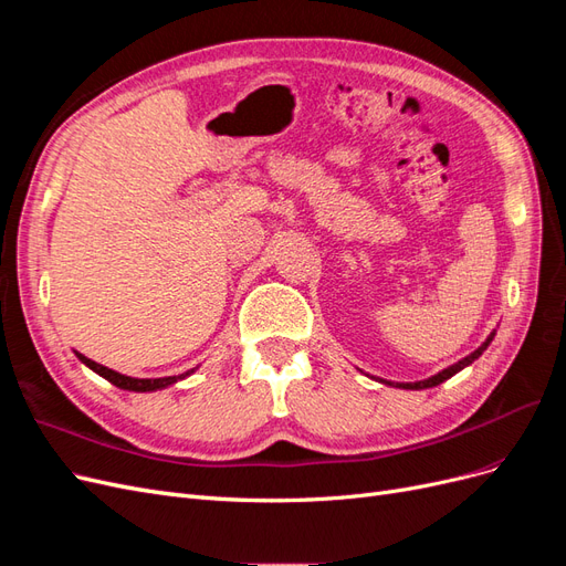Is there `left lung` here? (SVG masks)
I'll return each instance as SVG.
<instances>
[{
	"instance_id": "obj_1",
	"label": "left lung",
	"mask_w": 566,
	"mask_h": 566,
	"mask_svg": "<svg viewBox=\"0 0 566 566\" xmlns=\"http://www.w3.org/2000/svg\"><path fill=\"white\" fill-rule=\"evenodd\" d=\"M493 335L495 333H491L489 337H486V342L479 349H474L470 356H465V358H460L458 364H453V366H449V368H443L441 373H437V375H432V378H427V380H418V382H389V380H380V382H385V385H397V387H401V389H427V387H437V385H441L443 380H449V378H453L455 373H460L462 368L465 366H470L474 358H479L484 354V349L491 345V339H493Z\"/></svg>"
}]
</instances>
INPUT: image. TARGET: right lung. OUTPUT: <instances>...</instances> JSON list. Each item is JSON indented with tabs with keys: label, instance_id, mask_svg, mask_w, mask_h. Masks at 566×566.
<instances>
[{
	"label": "right lung",
	"instance_id": "add662e5",
	"mask_svg": "<svg viewBox=\"0 0 566 566\" xmlns=\"http://www.w3.org/2000/svg\"><path fill=\"white\" fill-rule=\"evenodd\" d=\"M75 354H77V358H80V361H82L84 366L92 368L94 373H98L101 378H106L111 385H115V387H119V389H129V391H156V389H165V387H169V385H175V382L188 378V375H191V373L196 370V368H191V370H186V373H181V375H169V378H129V375H123V373L111 370V368H106V366H101V364L92 361V358H87V356L80 354V352H75Z\"/></svg>",
	"mask_w": 566,
	"mask_h": 566
}]
</instances>
